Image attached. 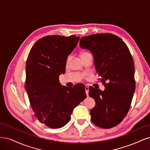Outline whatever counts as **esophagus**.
<instances>
[{
  "label": "esophagus",
  "instance_id": "1",
  "mask_svg": "<svg viewBox=\"0 0 150 150\" xmlns=\"http://www.w3.org/2000/svg\"><path fill=\"white\" fill-rule=\"evenodd\" d=\"M85 92L86 94V96H88V92H89V86L88 85H85Z\"/></svg>",
  "mask_w": 150,
  "mask_h": 150
}]
</instances>
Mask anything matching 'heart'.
<instances>
[{
    "mask_svg": "<svg viewBox=\"0 0 150 150\" xmlns=\"http://www.w3.org/2000/svg\"><path fill=\"white\" fill-rule=\"evenodd\" d=\"M85 53H86V52H83V53H82L81 54H85ZM70 57H68V58H67V62H69V60H70Z\"/></svg>",
    "mask_w": 150,
    "mask_h": 150,
    "instance_id": "heart-1",
    "label": "heart"
}]
</instances>
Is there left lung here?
<instances>
[{
    "label": "left lung",
    "instance_id": "left-lung-1",
    "mask_svg": "<svg viewBox=\"0 0 150 150\" xmlns=\"http://www.w3.org/2000/svg\"><path fill=\"white\" fill-rule=\"evenodd\" d=\"M80 42L81 48L93 54L96 70L105 86L104 91L89 87V96L95 101L90 111L91 122L102 128L115 127L126 117L135 90L131 53L122 38L110 33L83 37Z\"/></svg>",
    "mask_w": 150,
    "mask_h": 150
}]
</instances>
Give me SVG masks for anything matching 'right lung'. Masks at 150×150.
Instances as JSON below:
<instances>
[{
    "label": "right lung",
    "mask_w": 150,
    "mask_h": 150,
    "mask_svg": "<svg viewBox=\"0 0 150 150\" xmlns=\"http://www.w3.org/2000/svg\"><path fill=\"white\" fill-rule=\"evenodd\" d=\"M79 38L74 35L43 37L28 55L25 90L28 99L38 121L51 128L64 127L74 109L86 97L83 83L69 88L62 86L59 79Z\"/></svg>",
    "instance_id": "add662e5"
}]
</instances>
